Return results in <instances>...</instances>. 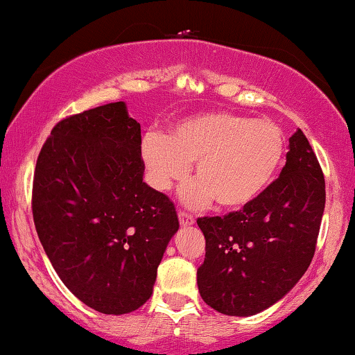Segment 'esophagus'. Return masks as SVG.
I'll return each mask as SVG.
<instances>
[{"mask_svg":"<svg viewBox=\"0 0 355 355\" xmlns=\"http://www.w3.org/2000/svg\"><path fill=\"white\" fill-rule=\"evenodd\" d=\"M178 216H179V223H181V226H191L196 223V218H193L192 215H189V213H186V211H179Z\"/></svg>","mask_w":355,"mask_h":355,"instance_id":"obj_1","label":"esophagus"}]
</instances>
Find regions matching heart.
I'll return each instance as SVG.
<instances>
[{
  "label": "heart",
  "mask_w": 355,
  "mask_h": 355,
  "mask_svg": "<svg viewBox=\"0 0 355 355\" xmlns=\"http://www.w3.org/2000/svg\"><path fill=\"white\" fill-rule=\"evenodd\" d=\"M284 153V134L275 123L231 111L187 116L168 135L148 132L142 140L148 181L157 191L186 179L189 163L196 162L197 181L184 189L182 200L202 207L215 198L227 210L257 200L273 182Z\"/></svg>",
  "instance_id": "heart-1"
}]
</instances>
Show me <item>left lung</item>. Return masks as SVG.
I'll use <instances>...</instances> for the list:
<instances>
[{
    "mask_svg": "<svg viewBox=\"0 0 355 355\" xmlns=\"http://www.w3.org/2000/svg\"><path fill=\"white\" fill-rule=\"evenodd\" d=\"M324 178L302 130L289 139L279 178L249 205L198 218L205 260L202 299L231 317H249L284 297L307 271L324 210Z\"/></svg>",
    "mask_w": 355,
    "mask_h": 355,
    "instance_id": "left-lung-1",
    "label": "left lung"
}]
</instances>
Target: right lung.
Returning <instances> with one entry per match:
<instances>
[{
	"label": "right lung",
	"mask_w": 355,
	"mask_h": 355,
	"mask_svg": "<svg viewBox=\"0 0 355 355\" xmlns=\"http://www.w3.org/2000/svg\"><path fill=\"white\" fill-rule=\"evenodd\" d=\"M140 124L124 101L67 116L37 158L35 230L66 288L96 312L123 315L150 299L179 221L144 182Z\"/></svg>",
	"instance_id": "right-lung-1"
}]
</instances>
